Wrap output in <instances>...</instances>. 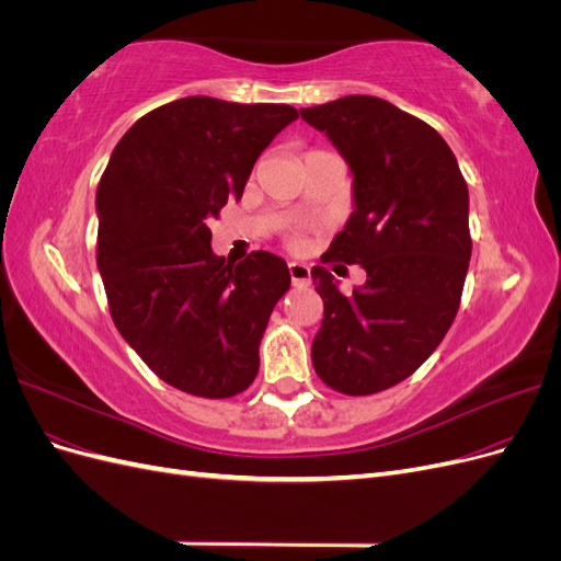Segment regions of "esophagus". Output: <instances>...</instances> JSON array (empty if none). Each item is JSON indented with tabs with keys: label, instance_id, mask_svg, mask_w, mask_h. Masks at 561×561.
I'll list each match as a JSON object with an SVG mask.
<instances>
[{
	"label": "esophagus",
	"instance_id": "1",
	"mask_svg": "<svg viewBox=\"0 0 561 561\" xmlns=\"http://www.w3.org/2000/svg\"><path fill=\"white\" fill-rule=\"evenodd\" d=\"M287 268H290L293 285H309L311 283V268L304 262H290L287 264Z\"/></svg>",
	"mask_w": 561,
	"mask_h": 561
}]
</instances>
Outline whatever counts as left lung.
<instances>
[{
  "label": "left lung",
  "mask_w": 561,
  "mask_h": 561,
  "mask_svg": "<svg viewBox=\"0 0 561 561\" xmlns=\"http://www.w3.org/2000/svg\"><path fill=\"white\" fill-rule=\"evenodd\" d=\"M299 114L353 175V213L328 257L367 271L346 297L311 268L325 307L311 360L339 393L371 396L416 371L451 328L472 252L468 184L443 135L388 100L346 95Z\"/></svg>",
  "instance_id": "1"
}]
</instances>
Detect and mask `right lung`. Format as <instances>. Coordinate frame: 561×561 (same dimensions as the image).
Returning a JSON list of instances; mask_svg holds the SVG:
<instances>
[{"label": "right lung", "instance_id": "obj_1", "mask_svg": "<svg viewBox=\"0 0 561 561\" xmlns=\"http://www.w3.org/2000/svg\"><path fill=\"white\" fill-rule=\"evenodd\" d=\"M297 116L290 105L180 98L138 118L100 178L98 271L112 320L184 393L231 398L257 377L290 271L266 250L225 264L208 222L243 196L254 161Z\"/></svg>", "mask_w": 561, "mask_h": 561}]
</instances>
